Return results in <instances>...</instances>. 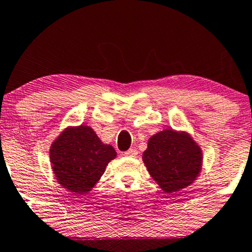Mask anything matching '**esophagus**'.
Wrapping results in <instances>:
<instances>
[{
  "label": "esophagus",
  "mask_w": 252,
  "mask_h": 252,
  "mask_svg": "<svg viewBox=\"0 0 252 252\" xmlns=\"http://www.w3.org/2000/svg\"><path fill=\"white\" fill-rule=\"evenodd\" d=\"M124 155H125V156H127V157H136L137 150L136 149H129V150H127Z\"/></svg>",
  "instance_id": "obj_1"
}]
</instances>
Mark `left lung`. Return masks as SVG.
I'll use <instances>...</instances> for the list:
<instances>
[{
  "label": "left lung",
  "instance_id": "8db88e82",
  "mask_svg": "<svg viewBox=\"0 0 252 252\" xmlns=\"http://www.w3.org/2000/svg\"><path fill=\"white\" fill-rule=\"evenodd\" d=\"M142 160L164 192L173 194L190 186L199 177L203 153L190 134L167 128L148 140Z\"/></svg>",
  "mask_w": 252,
  "mask_h": 252
}]
</instances>
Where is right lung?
<instances>
[{
    "label": "right lung",
    "mask_w": 252,
    "mask_h": 252,
    "mask_svg": "<svg viewBox=\"0 0 252 252\" xmlns=\"http://www.w3.org/2000/svg\"><path fill=\"white\" fill-rule=\"evenodd\" d=\"M116 157L115 148L103 143L87 125L66 127L49 149L55 178L74 195L88 194Z\"/></svg>",
    "instance_id": "1"
}]
</instances>
